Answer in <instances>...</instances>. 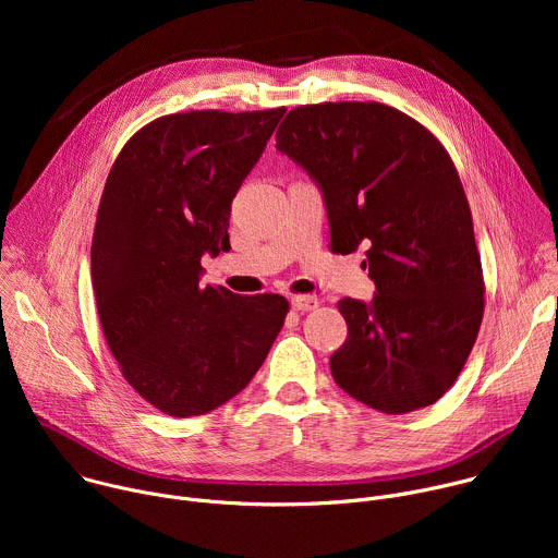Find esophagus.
Masks as SVG:
<instances>
[{
    "label": "esophagus",
    "mask_w": 558,
    "mask_h": 558,
    "mask_svg": "<svg viewBox=\"0 0 558 558\" xmlns=\"http://www.w3.org/2000/svg\"><path fill=\"white\" fill-rule=\"evenodd\" d=\"M291 306L295 308V311H313V308H317L320 306V302H317V298H313V295H295L293 300H291Z\"/></svg>",
    "instance_id": "34e87169"
}]
</instances>
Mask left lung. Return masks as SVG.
<instances>
[{
	"mask_svg": "<svg viewBox=\"0 0 558 558\" xmlns=\"http://www.w3.org/2000/svg\"><path fill=\"white\" fill-rule=\"evenodd\" d=\"M276 145L320 185L331 252L366 247L375 298L338 302L349 336L331 373L357 402L404 415L459 377L484 317V271L450 154L377 101L293 108ZM364 263V265H366Z\"/></svg>",
	"mask_w": 558,
	"mask_h": 558,
	"instance_id": "obj_1",
	"label": "left lung"
}]
</instances>
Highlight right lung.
<instances>
[{
	"mask_svg": "<svg viewBox=\"0 0 558 558\" xmlns=\"http://www.w3.org/2000/svg\"><path fill=\"white\" fill-rule=\"evenodd\" d=\"M284 108L158 117L119 151L93 235V289L125 381L170 417L205 415L263 366L289 313L278 293L201 284L229 250L235 192Z\"/></svg>",
	"mask_w": 558,
	"mask_h": 558,
	"instance_id": "add662e5",
	"label": "right lung"
}]
</instances>
